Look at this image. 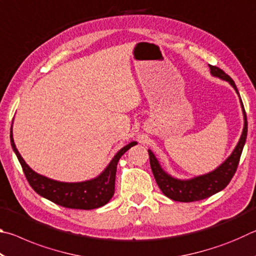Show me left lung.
Returning <instances> with one entry per match:
<instances>
[{
	"instance_id": "left-lung-1",
	"label": "left lung",
	"mask_w": 256,
	"mask_h": 256,
	"mask_svg": "<svg viewBox=\"0 0 256 256\" xmlns=\"http://www.w3.org/2000/svg\"><path fill=\"white\" fill-rule=\"evenodd\" d=\"M209 68L212 76L229 82L232 88L235 89L238 96H240V92H238L235 82H234L230 76L226 74L222 68L214 66H209ZM240 105L242 110V115H244V128H242L240 141H238V144L235 146V149H234L232 154L219 167H216L214 170L208 172V174L193 177L190 180L175 178V177L167 174L162 170L158 159L152 154V151L148 150L150 166L151 170H152L154 180L164 196L172 198V200L180 202L200 201L220 192V190H224L229 184V182L232 180V176L235 175L237 170L242 151L246 142V136H248V118H246V112L244 110V105L242 102V99Z\"/></svg>"
}]
</instances>
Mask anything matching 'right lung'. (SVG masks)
Returning <instances> with one entry per match:
<instances>
[{"label": "right lung", "mask_w": 256, "mask_h": 256, "mask_svg": "<svg viewBox=\"0 0 256 256\" xmlns=\"http://www.w3.org/2000/svg\"><path fill=\"white\" fill-rule=\"evenodd\" d=\"M10 140L12 149H14L21 167H22L26 178H27L30 186L34 190V192L58 206L80 210L96 209V208H100L110 202L114 196L116 168H118V160L131 146L136 144V142L133 141L123 146L114 156V158L108 164L105 170L96 178L79 182V183H66V182L54 180L48 178V177L37 174L26 164L14 144L12 125Z\"/></svg>", "instance_id": "add662e5"}]
</instances>
